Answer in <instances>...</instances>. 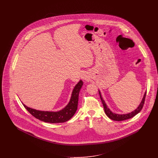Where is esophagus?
<instances>
[{
	"label": "esophagus",
	"mask_w": 158,
	"mask_h": 158,
	"mask_svg": "<svg viewBox=\"0 0 158 158\" xmlns=\"http://www.w3.org/2000/svg\"><path fill=\"white\" fill-rule=\"evenodd\" d=\"M82 78H83V79H85V77L84 76H82Z\"/></svg>",
	"instance_id": "obj_1"
}]
</instances>
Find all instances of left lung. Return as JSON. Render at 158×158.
<instances>
[{
    "mask_svg": "<svg viewBox=\"0 0 158 158\" xmlns=\"http://www.w3.org/2000/svg\"><path fill=\"white\" fill-rule=\"evenodd\" d=\"M99 95H100L101 101H102V103L103 106H104V109L105 113L106 114V115L110 119H111L113 120H115V121H123V120H126L129 119L131 118H132L133 117H135L136 114H137L139 112H140L141 110H142L143 107V105H144V103H145V97H146V93H145L144 96H143V98L142 99V102H141L140 104L138 107V108L136 110H135L134 111H132L131 113H129L128 114H118L113 113V112H111L110 111V110L108 108V107H107L104 101L102 99L100 92H99Z\"/></svg>",
    "mask_w": 158,
    "mask_h": 158,
    "instance_id": "left-lung-1",
    "label": "left lung"
}]
</instances>
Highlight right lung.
<instances>
[{
    "instance_id": "add662e5",
    "label": "right lung",
    "mask_w": 158,
    "mask_h": 158,
    "mask_svg": "<svg viewBox=\"0 0 158 158\" xmlns=\"http://www.w3.org/2000/svg\"><path fill=\"white\" fill-rule=\"evenodd\" d=\"M83 85L82 81H80L74 87L72 92V97L69 104L64 108L57 112H50V111H41L36 110H33L30 107L25 106H23L30 114L36 118L48 123H63L70 120L76 112L77 109L79 94L80 89Z\"/></svg>"
}]
</instances>
